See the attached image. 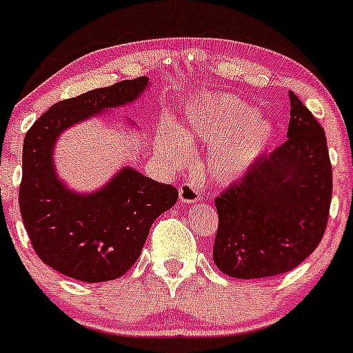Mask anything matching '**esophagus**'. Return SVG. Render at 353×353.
I'll return each instance as SVG.
<instances>
[{
  "mask_svg": "<svg viewBox=\"0 0 353 353\" xmlns=\"http://www.w3.org/2000/svg\"><path fill=\"white\" fill-rule=\"evenodd\" d=\"M178 194H180V202L181 203H194L201 199V192L195 185L192 183H181L180 188H178Z\"/></svg>",
  "mask_w": 353,
  "mask_h": 353,
  "instance_id": "obj_1",
  "label": "esophagus"
}]
</instances>
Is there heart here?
I'll use <instances>...</instances> for the list:
<instances>
[{
  "label": "heart",
  "instance_id": "heart-1",
  "mask_svg": "<svg viewBox=\"0 0 353 353\" xmlns=\"http://www.w3.org/2000/svg\"><path fill=\"white\" fill-rule=\"evenodd\" d=\"M274 137L270 121L258 108L234 95H216L192 101L185 108L181 132L168 129L158 137V146L172 165L187 161L194 143H210L205 172L217 181H232L261 158Z\"/></svg>",
  "mask_w": 353,
  "mask_h": 353
}]
</instances>
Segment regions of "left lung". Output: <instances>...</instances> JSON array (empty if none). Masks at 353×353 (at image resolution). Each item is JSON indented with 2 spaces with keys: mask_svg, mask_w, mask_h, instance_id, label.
<instances>
[{
  "mask_svg": "<svg viewBox=\"0 0 353 353\" xmlns=\"http://www.w3.org/2000/svg\"><path fill=\"white\" fill-rule=\"evenodd\" d=\"M289 98V139L216 197L212 256L230 277L285 274L325 234L333 188L325 130L292 92Z\"/></svg>",
  "mask_w": 353,
  "mask_h": 353,
  "instance_id": "left-lung-1",
  "label": "left lung"
}]
</instances>
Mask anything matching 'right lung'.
Here are the masks:
<instances>
[{
  "label": "right lung",
  "mask_w": 353,
  "mask_h": 353,
  "mask_svg": "<svg viewBox=\"0 0 353 353\" xmlns=\"http://www.w3.org/2000/svg\"><path fill=\"white\" fill-rule=\"evenodd\" d=\"M146 76L57 101L25 134L18 201L35 253L59 274L81 282L122 277L141 255L158 216L178 201L173 185L123 168L92 194L69 190L56 175L52 151L72 123L136 101Z\"/></svg>",
  "instance_id": "1"
}]
</instances>
